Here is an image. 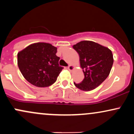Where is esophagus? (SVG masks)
Wrapping results in <instances>:
<instances>
[{
    "label": "esophagus",
    "mask_w": 134,
    "mask_h": 134,
    "mask_svg": "<svg viewBox=\"0 0 134 134\" xmlns=\"http://www.w3.org/2000/svg\"><path fill=\"white\" fill-rule=\"evenodd\" d=\"M67 68H68L69 70H74V66L72 65H70L68 66V67H67Z\"/></svg>",
    "instance_id": "34e87169"
}]
</instances>
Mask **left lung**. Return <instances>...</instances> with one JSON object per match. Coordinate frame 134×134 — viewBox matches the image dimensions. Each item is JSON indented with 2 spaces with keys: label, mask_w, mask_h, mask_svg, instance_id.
Masks as SVG:
<instances>
[{
  "label": "left lung",
  "mask_w": 134,
  "mask_h": 134,
  "mask_svg": "<svg viewBox=\"0 0 134 134\" xmlns=\"http://www.w3.org/2000/svg\"><path fill=\"white\" fill-rule=\"evenodd\" d=\"M79 55L84 78L81 83L74 82L79 90H94L108 77L113 64L112 52L108 48L91 41H82L73 46Z\"/></svg>",
  "instance_id": "obj_1"
}]
</instances>
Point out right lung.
I'll use <instances>...</instances> for the list:
<instances>
[{"label": "right lung", "instance_id": "right-lung-1", "mask_svg": "<svg viewBox=\"0 0 134 134\" xmlns=\"http://www.w3.org/2000/svg\"><path fill=\"white\" fill-rule=\"evenodd\" d=\"M57 48L47 43H36L18 53V65L23 77L39 87L50 86L63 69L58 65Z\"/></svg>", "mask_w": 134, "mask_h": 134}]
</instances>
